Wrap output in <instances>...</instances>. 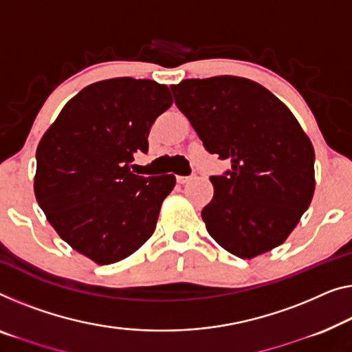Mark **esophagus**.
<instances>
[{
  "label": "esophagus",
  "mask_w": 352,
  "mask_h": 352,
  "mask_svg": "<svg viewBox=\"0 0 352 352\" xmlns=\"http://www.w3.org/2000/svg\"><path fill=\"white\" fill-rule=\"evenodd\" d=\"M192 177L191 175H177V182L180 183V185H185V183L191 182Z\"/></svg>",
  "instance_id": "34e87169"
}]
</instances>
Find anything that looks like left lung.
<instances>
[{"instance_id": "1", "label": "left lung", "mask_w": 352, "mask_h": 352, "mask_svg": "<svg viewBox=\"0 0 352 352\" xmlns=\"http://www.w3.org/2000/svg\"><path fill=\"white\" fill-rule=\"evenodd\" d=\"M208 153L230 161L210 177L202 208L208 234L242 259L280 246L314 192V150L292 112L250 78H188L170 87Z\"/></svg>"}]
</instances>
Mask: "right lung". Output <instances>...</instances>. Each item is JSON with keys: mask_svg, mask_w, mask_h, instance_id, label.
I'll list each match as a JSON object with an SVG mask.
<instances>
[{"mask_svg": "<svg viewBox=\"0 0 352 352\" xmlns=\"http://www.w3.org/2000/svg\"><path fill=\"white\" fill-rule=\"evenodd\" d=\"M172 106L169 88L117 77L78 91L42 135L34 194L60 237L99 265L128 258L155 232L174 175L131 172L148 151L151 124Z\"/></svg>", "mask_w": 352, "mask_h": 352, "instance_id": "obj_1", "label": "right lung"}]
</instances>
